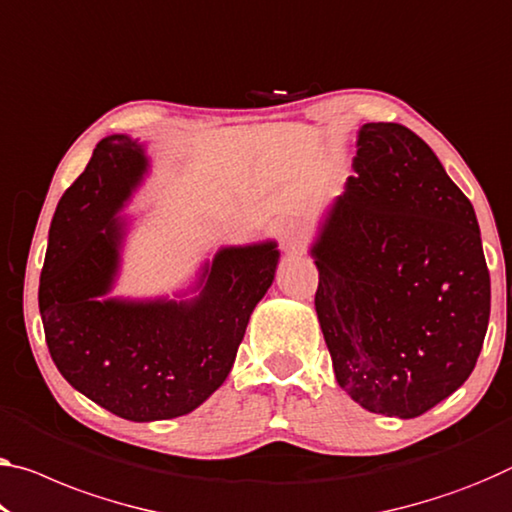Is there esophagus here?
I'll return each mask as SVG.
<instances>
[{
    "mask_svg": "<svg viewBox=\"0 0 512 512\" xmlns=\"http://www.w3.org/2000/svg\"><path fill=\"white\" fill-rule=\"evenodd\" d=\"M279 242L288 254H297V251H302L306 242L304 226L300 222H293V219H290V222H283L279 229Z\"/></svg>",
    "mask_w": 512,
    "mask_h": 512,
    "instance_id": "34e87169",
    "label": "esophagus"
}]
</instances>
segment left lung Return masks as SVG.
I'll return each instance as SVG.
<instances>
[{
  "instance_id": "8db88e82",
  "label": "left lung",
  "mask_w": 512,
  "mask_h": 512,
  "mask_svg": "<svg viewBox=\"0 0 512 512\" xmlns=\"http://www.w3.org/2000/svg\"><path fill=\"white\" fill-rule=\"evenodd\" d=\"M345 192L318 226L316 313L338 387L414 419L467 382L490 320L474 206L419 135L364 123Z\"/></svg>"
}]
</instances>
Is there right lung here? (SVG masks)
<instances>
[{
  "label": "right lung",
  "instance_id": "1",
  "mask_svg": "<svg viewBox=\"0 0 512 512\" xmlns=\"http://www.w3.org/2000/svg\"><path fill=\"white\" fill-rule=\"evenodd\" d=\"M148 169L139 139L100 141L54 212L38 286L59 373L93 403L139 423L190 414L222 387L279 265L274 240L222 247L176 300L109 297L130 229L119 212Z\"/></svg>",
  "mask_w": 512,
  "mask_h": 512
}]
</instances>
